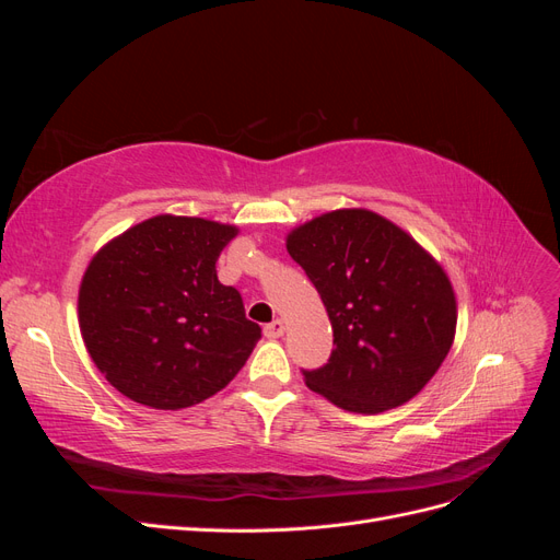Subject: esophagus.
Segmentation results:
<instances>
[{
	"label": "esophagus",
	"instance_id": "esophagus-1",
	"mask_svg": "<svg viewBox=\"0 0 560 560\" xmlns=\"http://www.w3.org/2000/svg\"><path fill=\"white\" fill-rule=\"evenodd\" d=\"M264 334H266V338H280L284 334V322L282 319L268 322V325L264 327Z\"/></svg>",
	"mask_w": 560,
	"mask_h": 560
}]
</instances>
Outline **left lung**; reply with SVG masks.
I'll list each match as a JSON object with an SVG mask.
<instances>
[{
    "label": "left lung",
    "mask_w": 560,
    "mask_h": 560,
    "mask_svg": "<svg viewBox=\"0 0 560 560\" xmlns=\"http://www.w3.org/2000/svg\"><path fill=\"white\" fill-rule=\"evenodd\" d=\"M331 319L327 364L306 385L354 413L416 397L442 366L455 334L453 287L411 235L369 210H336L287 238Z\"/></svg>",
    "instance_id": "8db88e82"
}]
</instances>
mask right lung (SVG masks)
<instances>
[{"instance_id":"1","label":"right lung","mask_w":560,"mask_h":560,"mask_svg":"<svg viewBox=\"0 0 560 560\" xmlns=\"http://www.w3.org/2000/svg\"><path fill=\"white\" fill-rule=\"evenodd\" d=\"M235 235L198 217L161 214L100 249L79 290V325L105 378L151 409H186L226 387L261 327L217 280Z\"/></svg>"}]
</instances>
